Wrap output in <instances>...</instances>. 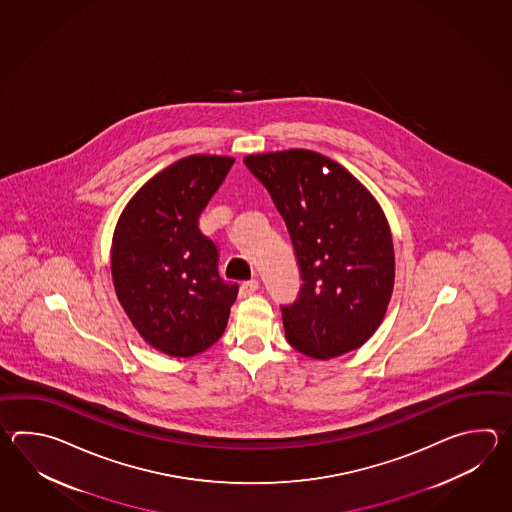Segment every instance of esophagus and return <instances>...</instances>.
Wrapping results in <instances>:
<instances>
[{"mask_svg":"<svg viewBox=\"0 0 512 512\" xmlns=\"http://www.w3.org/2000/svg\"><path fill=\"white\" fill-rule=\"evenodd\" d=\"M258 289H260V283L256 282V280L243 282L240 287V298H247V296H251V294L256 293Z\"/></svg>","mask_w":512,"mask_h":512,"instance_id":"esophagus-1","label":"esophagus"}]
</instances>
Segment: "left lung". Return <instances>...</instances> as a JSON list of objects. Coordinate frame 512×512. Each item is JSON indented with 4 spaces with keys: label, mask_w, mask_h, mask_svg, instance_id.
Masks as SVG:
<instances>
[{
    "label": "left lung",
    "mask_w": 512,
    "mask_h": 512,
    "mask_svg": "<svg viewBox=\"0 0 512 512\" xmlns=\"http://www.w3.org/2000/svg\"><path fill=\"white\" fill-rule=\"evenodd\" d=\"M271 194L293 241L300 296L282 305L287 342L313 359L360 348L381 326L395 282L388 219L344 166L311 150L243 159Z\"/></svg>",
    "instance_id": "left-lung-1"
}]
</instances>
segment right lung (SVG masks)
I'll return each mask as SVG.
<instances>
[{"mask_svg": "<svg viewBox=\"0 0 512 512\" xmlns=\"http://www.w3.org/2000/svg\"><path fill=\"white\" fill-rule=\"evenodd\" d=\"M234 164L188 155L153 175L122 210L111 241L120 305L152 348L194 357L218 342L238 283L221 280L218 249L197 219Z\"/></svg>", "mask_w": 512, "mask_h": 512, "instance_id": "obj_1", "label": "right lung"}]
</instances>
